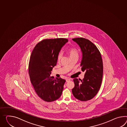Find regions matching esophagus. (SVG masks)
I'll return each mask as SVG.
<instances>
[{
  "mask_svg": "<svg viewBox=\"0 0 127 127\" xmlns=\"http://www.w3.org/2000/svg\"><path fill=\"white\" fill-rule=\"evenodd\" d=\"M71 80V79H70V78L66 79V82H68L70 81Z\"/></svg>",
  "mask_w": 127,
  "mask_h": 127,
  "instance_id": "esophagus-1",
  "label": "esophagus"
}]
</instances>
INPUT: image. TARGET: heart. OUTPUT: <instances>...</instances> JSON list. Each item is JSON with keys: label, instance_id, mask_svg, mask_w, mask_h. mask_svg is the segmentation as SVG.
Masks as SVG:
<instances>
[{"label": "heart", "instance_id": "heart-1", "mask_svg": "<svg viewBox=\"0 0 127 127\" xmlns=\"http://www.w3.org/2000/svg\"><path fill=\"white\" fill-rule=\"evenodd\" d=\"M68 54L70 57L71 58L72 57L74 56H78V50L77 49L74 48H72L70 49H69L68 50ZM62 58V53H59V54L57 56V61L58 62H60L61 59Z\"/></svg>", "mask_w": 127, "mask_h": 127}]
</instances>
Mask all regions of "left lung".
<instances>
[{
  "mask_svg": "<svg viewBox=\"0 0 127 127\" xmlns=\"http://www.w3.org/2000/svg\"><path fill=\"white\" fill-rule=\"evenodd\" d=\"M82 52L81 70L85 72L83 80L74 78L73 95L81 101L93 98L98 93L102 83L103 66L102 57L97 47L90 41L83 37L72 38Z\"/></svg>",
  "mask_w": 127,
  "mask_h": 127,
  "instance_id": "8db88e82",
  "label": "left lung"
}]
</instances>
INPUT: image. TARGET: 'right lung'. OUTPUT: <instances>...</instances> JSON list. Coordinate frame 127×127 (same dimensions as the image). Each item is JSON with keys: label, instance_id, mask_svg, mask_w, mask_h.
I'll return each instance as SVG.
<instances>
[{"label": "right lung", "instance_id": "1", "mask_svg": "<svg viewBox=\"0 0 127 127\" xmlns=\"http://www.w3.org/2000/svg\"><path fill=\"white\" fill-rule=\"evenodd\" d=\"M68 39H45L35 46L31 54L28 71L31 82L37 95L46 102L59 99L62 94L65 79L51 77L56 65L60 51Z\"/></svg>", "mask_w": 127, "mask_h": 127}]
</instances>
